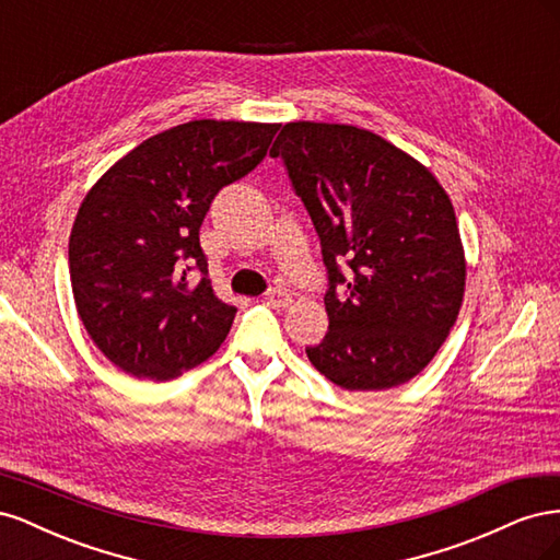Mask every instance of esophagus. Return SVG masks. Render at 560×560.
I'll return each mask as SVG.
<instances>
[{
	"mask_svg": "<svg viewBox=\"0 0 560 560\" xmlns=\"http://www.w3.org/2000/svg\"><path fill=\"white\" fill-rule=\"evenodd\" d=\"M264 301L273 308H287L292 303V296L287 294L282 287H270V290L264 294Z\"/></svg>",
	"mask_w": 560,
	"mask_h": 560,
	"instance_id": "obj_1",
	"label": "esophagus"
}]
</instances>
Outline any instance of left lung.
<instances>
[{
    "label": "left lung",
    "mask_w": 560,
    "mask_h": 560,
    "mask_svg": "<svg viewBox=\"0 0 560 560\" xmlns=\"http://www.w3.org/2000/svg\"><path fill=\"white\" fill-rule=\"evenodd\" d=\"M306 206L327 266L329 331L306 348L350 393L411 381L446 341L465 294V254L442 184L354 126L287 124L270 149Z\"/></svg>",
    "instance_id": "obj_1"
}]
</instances>
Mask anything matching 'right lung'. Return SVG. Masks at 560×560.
I'll list each match as a JSON object with an SVG mask.
<instances>
[{
	"mask_svg": "<svg viewBox=\"0 0 560 560\" xmlns=\"http://www.w3.org/2000/svg\"><path fill=\"white\" fill-rule=\"evenodd\" d=\"M278 124L189 121L114 163L83 198L70 235L79 317L135 378L171 381L206 362L235 306L212 290L200 224L224 186L252 173Z\"/></svg>",
	"mask_w": 560,
	"mask_h": 560,
	"instance_id": "obj_1",
	"label": "right lung"
}]
</instances>
